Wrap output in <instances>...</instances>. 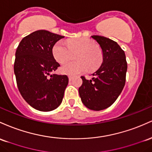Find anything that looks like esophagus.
<instances>
[{
	"instance_id": "34e87169",
	"label": "esophagus",
	"mask_w": 152,
	"mask_h": 152,
	"mask_svg": "<svg viewBox=\"0 0 152 152\" xmlns=\"http://www.w3.org/2000/svg\"><path fill=\"white\" fill-rule=\"evenodd\" d=\"M68 77H69V81H71L72 80V76L69 75V76H68Z\"/></svg>"
}]
</instances>
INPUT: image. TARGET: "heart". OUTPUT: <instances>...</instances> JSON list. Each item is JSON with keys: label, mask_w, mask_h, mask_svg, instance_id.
<instances>
[{"label": "heart", "mask_w": 152, "mask_h": 152, "mask_svg": "<svg viewBox=\"0 0 152 152\" xmlns=\"http://www.w3.org/2000/svg\"><path fill=\"white\" fill-rule=\"evenodd\" d=\"M76 62L65 63L61 67L63 74L74 75L89 70L94 71L100 67L103 61L101 49L91 39L77 38L69 39L67 44L63 41H59L54 45L52 54L54 59L59 63H64L71 59L72 53H76Z\"/></svg>", "instance_id": "heart-1"}]
</instances>
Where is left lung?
I'll list each match as a JSON object with an SVG mask.
<instances>
[{"label": "left lung", "mask_w": 152, "mask_h": 152, "mask_svg": "<svg viewBox=\"0 0 152 152\" xmlns=\"http://www.w3.org/2000/svg\"><path fill=\"white\" fill-rule=\"evenodd\" d=\"M92 38L100 44L103 52V63L93 73L92 80L82 76L83 84L79 88L81 100L87 108L101 110L116 100L126 83L127 62L125 52L117 42L93 35Z\"/></svg>", "instance_id": "obj_1"}]
</instances>
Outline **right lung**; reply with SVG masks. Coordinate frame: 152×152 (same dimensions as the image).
<instances>
[{
	"instance_id": "add662e5",
	"label": "right lung",
	"mask_w": 152,
	"mask_h": 152,
	"mask_svg": "<svg viewBox=\"0 0 152 152\" xmlns=\"http://www.w3.org/2000/svg\"><path fill=\"white\" fill-rule=\"evenodd\" d=\"M64 37L46 30L36 31L18 44L14 62L16 83L21 96L40 111H51L62 101L68 85L67 75L51 74L59 64L52 49Z\"/></svg>"
}]
</instances>
